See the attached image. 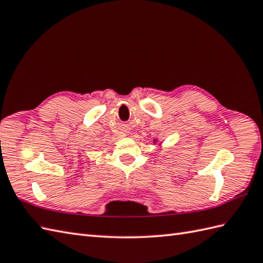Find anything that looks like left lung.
Here are the masks:
<instances>
[{
    "label": "left lung",
    "instance_id": "8db88e82",
    "mask_svg": "<svg viewBox=\"0 0 263 263\" xmlns=\"http://www.w3.org/2000/svg\"><path fill=\"white\" fill-rule=\"evenodd\" d=\"M155 141H156V140H155Z\"/></svg>",
    "mask_w": 263,
    "mask_h": 263
}]
</instances>
